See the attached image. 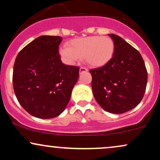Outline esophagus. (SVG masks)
I'll use <instances>...</instances> for the list:
<instances>
[{
  "label": "esophagus",
  "mask_w": 160,
  "mask_h": 160,
  "mask_svg": "<svg viewBox=\"0 0 160 160\" xmlns=\"http://www.w3.org/2000/svg\"><path fill=\"white\" fill-rule=\"evenodd\" d=\"M88 70L87 68H86L84 67H80V72H84V71H87Z\"/></svg>",
  "instance_id": "34e87169"
}]
</instances>
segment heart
Listing matches in <instances>:
<instances>
[{
    "label": "heart",
    "mask_w": 160,
    "mask_h": 160,
    "mask_svg": "<svg viewBox=\"0 0 160 160\" xmlns=\"http://www.w3.org/2000/svg\"><path fill=\"white\" fill-rule=\"evenodd\" d=\"M114 49V42L110 37L91 36L71 40L68 47L61 48L59 52L70 64L83 58L87 65L98 68L111 61Z\"/></svg>",
    "instance_id": "heart-1"
}]
</instances>
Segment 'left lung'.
I'll use <instances>...</instances> for the list:
<instances>
[{"mask_svg":"<svg viewBox=\"0 0 160 160\" xmlns=\"http://www.w3.org/2000/svg\"><path fill=\"white\" fill-rule=\"evenodd\" d=\"M113 56L102 67L89 71L93 95L104 111L122 113L133 109L144 97L148 71L140 52L116 34Z\"/></svg>","mask_w":160,"mask_h":160,"instance_id":"1","label":"left lung"}]
</instances>
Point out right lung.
Listing matches in <instances>:
<instances>
[{
	"label": "right lung",
	"mask_w": 160,
	"mask_h": 160,
	"mask_svg": "<svg viewBox=\"0 0 160 160\" xmlns=\"http://www.w3.org/2000/svg\"><path fill=\"white\" fill-rule=\"evenodd\" d=\"M59 36H40L17 55L12 73L14 92L28 113L40 119L61 114L71 98L80 68L64 65Z\"/></svg>",
	"instance_id": "right-lung-1"
}]
</instances>
